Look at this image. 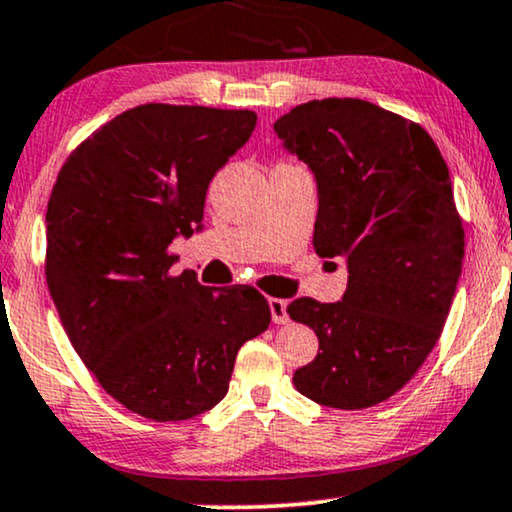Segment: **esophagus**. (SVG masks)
<instances>
[{"label":"esophagus","instance_id":"1","mask_svg":"<svg viewBox=\"0 0 512 512\" xmlns=\"http://www.w3.org/2000/svg\"><path fill=\"white\" fill-rule=\"evenodd\" d=\"M269 309H271V319H274V323H288V302L286 300L271 297Z\"/></svg>","mask_w":512,"mask_h":512}]
</instances>
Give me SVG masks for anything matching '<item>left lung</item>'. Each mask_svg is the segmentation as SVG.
<instances>
[{
    "instance_id": "1",
    "label": "left lung",
    "mask_w": 512,
    "mask_h": 512,
    "mask_svg": "<svg viewBox=\"0 0 512 512\" xmlns=\"http://www.w3.org/2000/svg\"><path fill=\"white\" fill-rule=\"evenodd\" d=\"M319 191L314 250L342 257L340 302L297 297L293 321L319 338L297 392L357 411L399 392L442 335L463 264L449 167L416 122L361 99H321L274 122Z\"/></svg>"
}]
</instances>
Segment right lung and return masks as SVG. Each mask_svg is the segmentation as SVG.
Returning <instances> with one entry per match:
<instances>
[{
	"mask_svg": "<svg viewBox=\"0 0 512 512\" xmlns=\"http://www.w3.org/2000/svg\"><path fill=\"white\" fill-rule=\"evenodd\" d=\"M252 111L146 103L70 153L47 208V283L70 345L139 416L186 420L229 390L238 349L271 312L250 286L172 276L177 236L203 229L217 170L250 139Z\"/></svg>",
	"mask_w": 512,
	"mask_h": 512,
	"instance_id": "1",
	"label": "right lung"
}]
</instances>
